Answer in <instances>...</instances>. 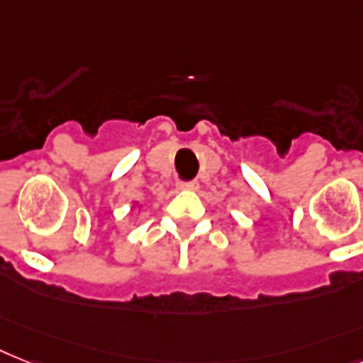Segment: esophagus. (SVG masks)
Listing matches in <instances>:
<instances>
[{
	"label": "esophagus",
	"instance_id": "obj_1",
	"mask_svg": "<svg viewBox=\"0 0 363 363\" xmlns=\"http://www.w3.org/2000/svg\"><path fill=\"white\" fill-rule=\"evenodd\" d=\"M177 186L181 188V190H197L199 188V182L197 181H181Z\"/></svg>",
	"mask_w": 363,
	"mask_h": 363
}]
</instances>
